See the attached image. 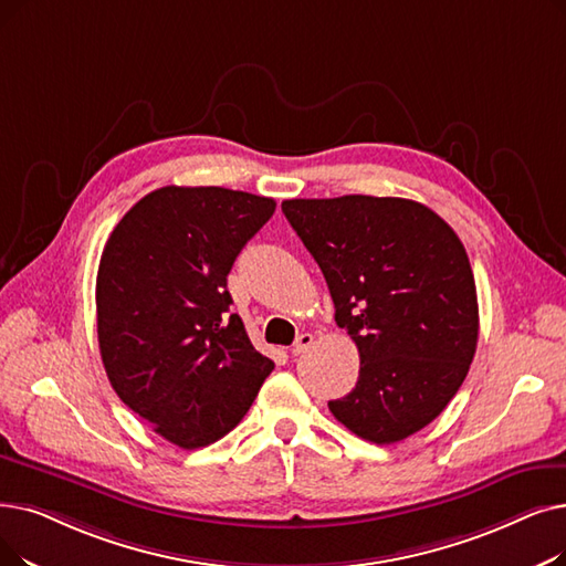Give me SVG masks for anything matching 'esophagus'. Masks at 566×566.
Wrapping results in <instances>:
<instances>
[{
	"label": "esophagus",
	"mask_w": 566,
	"mask_h": 566,
	"mask_svg": "<svg viewBox=\"0 0 566 566\" xmlns=\"http://www.w3.org/2000/svg\"><path fill=\"white\" fill-rule=\"evenodd\" d=\"M312 344H314V335L312 333H301L296 337V342L291 344V354L293 356H301V354H305L312 347Z\"/></svg>",
	"instance_id": "34e87169"
}]
</instances>
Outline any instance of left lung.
<instances>
[{
	"mask_svg": "<svg viewBox=\"0 0 566 566\" xmlns=\"http://www.w3.org/2000/svg\"><path fill=\"white\" fill-rule=\"evenodd\" d=\"M282 212L360 354L356 388L328 409L375 444L419 432L451 402L476 352V284L460 238L428 206L392 196L291 199Z\"/></svg>",
	"mask_w": 566,
	"mask_h": 566,
	"instance_id": "8db88e82",
	"label": "left lung"
}]
</instances>
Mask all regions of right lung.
<instances>
[{
  "label": "right lung",
  "instance_id": "right-lung-1",
  "mask_svg": "<svg viewBox=\"0 0 566 566\" xmlns=\"http://www.w3.org/2000/svg\"><path fill=\"white\" fill-rule=\"evenodd\" d=\"M275 212L265 196L161 187L119 219L96 273L111 386L157 434L201 449L231 432L275 363L229 314L227 277Z\"/></svg>",
  "mask_w": 566,
  "mask_h": 566
}]
</instances>
